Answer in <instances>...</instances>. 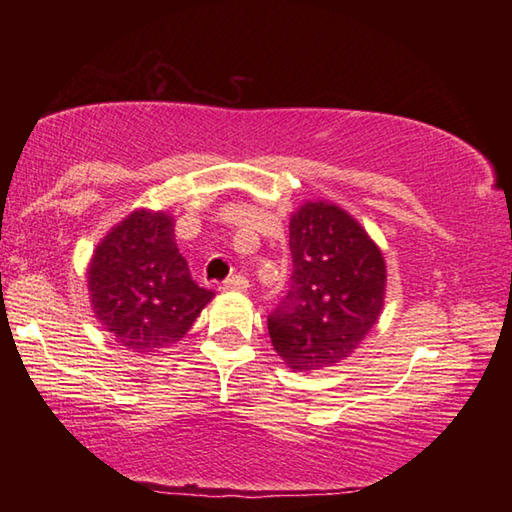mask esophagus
<instances>
[{
  "label": "esophagus",
  "mask_w": 512,
  "mask_h": 512,
  "mask_svg": "<svg viewBox=\"0 0 512 512\" xmlns=\"http://www.w3.org/2000/svg\"><path fill=\"white\" fill-rule=\"evenodd\" d=\"M248 287H250V282H248V277L246 275H241V273H235V275H230L228 280L223 282V291H248Z\"/></svg>",
  "instance_id": "1"
}]
</instances>
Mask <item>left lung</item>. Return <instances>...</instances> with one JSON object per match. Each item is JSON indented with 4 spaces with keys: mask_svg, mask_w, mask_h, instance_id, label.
<instances>
[{
    "mask_svg": "<svg viewBox=\"0 0 512 512\" xmlns=\"http://www.w3.org/2000/svg\"><path fill=\"white\" fill-rule=\"evenodd\" d=\"M289 248V289L268 314V336L293 370L332 366L377 323L384 257L348 212L323 201L291 216Z\"/></svg>",
    "mask_w": 512,
    "mask_h": 512,
    "instance_id": "obj_1",
    "label": "left lung"
}]
</instances>
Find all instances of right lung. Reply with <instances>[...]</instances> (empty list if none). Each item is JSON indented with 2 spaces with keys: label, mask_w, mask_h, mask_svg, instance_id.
<instances>
[{
  "label": "right lung",
  "mask_w": 512,
  "mask_h": 512,
  "mask_svg": "<svg viewBox=\"0 0 512 512\" xmlns=\"http://www.w3.org/2000/svg\"><path fill=\"white\" fill-rule=\"evenodd\" d=\"M88 275L94 314L133 352L183 339L214 296L189 273L164 212L140 210L121 221L94 250Z\"/></svg>",
  "instance_id": "1"
}]
</instances>
